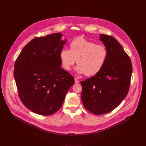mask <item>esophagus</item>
I'll list each match as a JSON object with an SVG mask.
<instances>
[{
	"label": "esophagus",
	"instance_id": "obj_1",
	"mask_svg": "<svg viewBox=\"0 0 146 146\" xmlns=\"http://www.w3.org/2000/svg\"><path fill=\"white\" fill-rule=\"evenodd\" d=\"M74 81H75V83L76 84H78V83H79V82H80V81L78 80V79H77V78H74Z\"/></svg>",
	"mask_w": 146,
	"mask_h": 146
}]
</instances>
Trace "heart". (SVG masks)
Masks as SVG:
<instances>
[{"mask_svg": "<svg viewBox=\"0 0 146 146\" xmlns=\"http://www.w3.org/2000/svg\"><path fill=\"white\" fill-rule=\"evenodd\" d=\"M59 56L64 69L69 70L76 61L77 72L91 76L95 75L103 68L108 58V51L105 46L96 44L92 41L78 37L70 41L69 50L62 48Z\"/></svg>", "mask_w": 146, "mask_h": 146, "instance_id": "1", "label": "heart"}]
</instances>
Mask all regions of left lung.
<instances>
[{
    "mask_svg": "<svg viewBox=\"0 0 146 146\" xmlns=\"http://www.w3.org/2000/svg\"><path fill=\"white\" fill-rule=\"evenodd\" d=\"M108 51L106 63L93 77L81 81V100L87 110L96 115L111 111L128 93L132 73L131 60L113 36L100 35Z\"/></svg>",
    "mask_w": 146,
    "mask_h": 146,
    "instance_id": "obj_1",
    "label": "left lung"
}]
</instances>
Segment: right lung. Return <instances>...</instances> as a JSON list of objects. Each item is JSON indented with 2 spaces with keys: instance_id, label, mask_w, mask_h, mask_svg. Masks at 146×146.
<instances>
[{
  "instance_id": "add662e5",
  "label": "right lung",
  "mask_w": 146,
  "mask_h": 146,
  "mask_svg": "<svg viewBox=\"0 0 146 146\" xmlns=\"http://www.w3.org/2000/svg\"><path fill=\"white\" fill-rule=\"evenodd\" d=\"M52 33L35 37L20 52L14 64V76L22 103L42 115L58 111L74 77L60 66L59 52L66 41Z\"/></svg>"
}]
</instances>
